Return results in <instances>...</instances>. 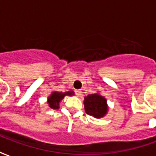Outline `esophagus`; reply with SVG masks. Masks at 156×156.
<instances>
[{"label":"esophagus","instance_id":"obj_1","mask_svg":"<svg viewBox=\"0 0 156 156\" xmlns=\"http://www.w3.org/2000/svg\"><path fill=\"white\" fill-rule=\"evenodd\" d=\"M75 94H76V95H77L78 97H79V96H81L82 95V91L80 89H77V90H75Z\"/></svg>","mask_w":156,"mask_h":156}]
</instances>
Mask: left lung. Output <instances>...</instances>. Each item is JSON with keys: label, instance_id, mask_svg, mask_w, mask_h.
I'll list each match as a JSON object with an SVG mask.
<instances>
[{"label": "left lung", "instance_id": "1", "mask_svg": "<svg viewBox=\"0 0 156 156\" xmlns=\"http://www.w3.org/2000/svg\"><path fill=\"white\" fill-rule=\"evenodd\" d=\"M83 105L85 112L96 119L105 117L108 111L107 99L98 93L85 96Z\"/></svg>", "mask_w": 156, "mask_h": 156}]
</instances>
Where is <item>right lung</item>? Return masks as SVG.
Segmentation results:
<instances>
[{"instance_id": "add662e5", "label": "right lung", "mask_w": 156, "mask_h": 156, "mask_svg": "<svg viewBox=\"0 0 156 156\" xmlns=\"http://www.w3.org/2000/svg\"><path fill=\"white\" fill-rule=\"evenodd\" d=\"M74 95V92L69 90L67 92H58L54 91L48 97V105L51 108L57 109L59 108L60 102L64 98L65 96H73Z\"/></svg>"}]
</instances>
